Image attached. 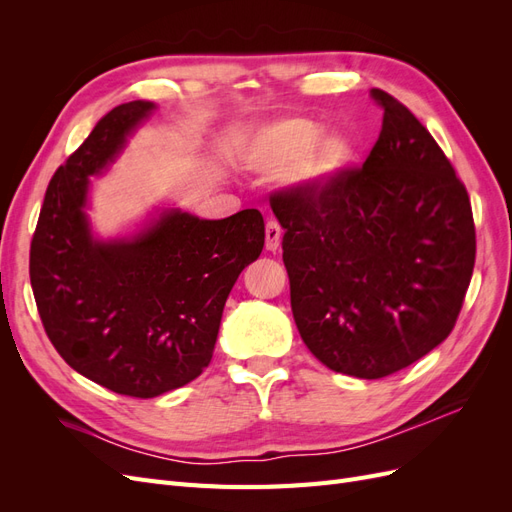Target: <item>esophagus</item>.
<instances>
[{"label": "esophagus", "mask_w": 512, "mask_h": 512, "mask_svg": "<svg viewBox=\"0 0 512 512\" xmlns=\"http://www.w3.org/2000/svg\"><path fill=\"white\" fill-rule=\"evenodd\" d=\"M280 241H282V226L277 224L275 220H269L267 222V241H265L267 250L275 252L277 247H280Z\"/></svg>", "instance_id": "obj_1"}]
</instances>
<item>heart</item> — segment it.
<instances>
[{"instance_id": "1", "label": "heart", "mask_w": 512, "mask_h": 512, "mask_svg": "<svg viewBox=\"0 0 512 512\" xmlns=\"http://www.w3.org/2000/svg\"><path fill=\"white\" fill-rule=\"evenodd\" d=\"M322 128L307 119H282L260 130L247 153V162L260 173L280 175L297 168L301 179L320 183L339 173L350 160L354 147L342 134L324 136Z\"/></svg>"}]
</instances>
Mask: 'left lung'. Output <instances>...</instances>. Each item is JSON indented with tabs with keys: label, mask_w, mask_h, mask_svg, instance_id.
<instances>
[{
	"label": "left lung",
	"mask_w": 512,
	"mask_h": 512,
	"mask_svg": "<svg viewBox=\"0 0 512 512\" xmlns=\"http://www.w3.org/2000/svg\"><path fill=\"white\" fill-rule=\"evenodd\" d=\"M382 130L363 166L271 194L284 228L301 339L339 374L378 380L451 335L472 280L466 185L408 108L382 89Z\"/></svg>",
	"instance_id": "obj_1"
}]
</instances>
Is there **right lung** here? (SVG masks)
I'll return each mask as SVG.
<instances>
[{
	"mask_svg": "<svg viewBox=\"0 0 512 512\" xmlns=\"http://www.w3.org/2000/svg\"><path fill=\"white\" fill-rule=\"evenodd\" d=\"M134 100L108 111L46 188L29 250L42 327L74 371L119 395L149 399L209 365L224 303L265 245L260 211L200 220L179 209L132 239H94L89 177L113 162L151 111Z\"/></svg>",
	"mask_w": 512,
	"mask_h": 512,
	"instance_id": "right-lung-1",
	"label": "right lung"
}]
</instances>
